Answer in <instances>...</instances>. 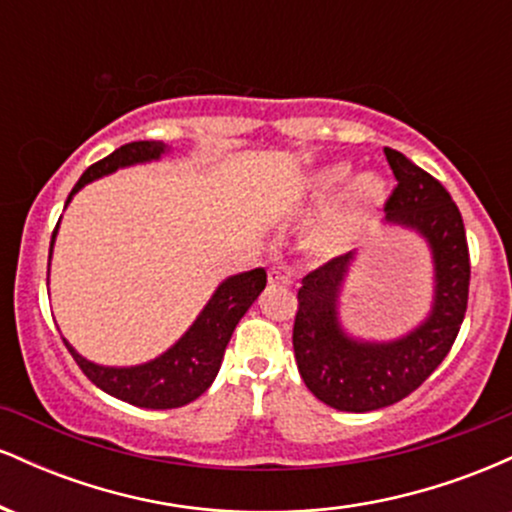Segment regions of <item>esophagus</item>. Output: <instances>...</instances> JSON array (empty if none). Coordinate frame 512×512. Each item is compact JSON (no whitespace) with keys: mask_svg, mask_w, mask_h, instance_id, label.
<instances>
[{"mask_svg":"<svg viewBox=\"0 0 512 512\" xmlns=\"http://www.w3.org/2000/svg\"><path fill=\"white\" fill-rule=\"evenodd\" d=\"M269 284H272V286H289L291 284V274L284 272V269H272V272H269Z\"/></svg>","mask_w":512,"mask_h":512,"instance_id":"obj_1","label":"esophagus"}]
</instances>
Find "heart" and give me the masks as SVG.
<instances>
[{
    "instance_id": "b5f03b06",
    "label": "heart",
    "mask_w": 512,
    "mask_h": 512,
    "mask_svg": "<svg viewBox=\"0 0 512 512\" xmlns=\"http://www.w3.org/2000/svg\"><path fill=\"white\" fill-rule=\"evenodd\" d=\"M339 189L343 192L339 193ZM383 199L385 185L378 175L363 173L351 180V168L344 163L315 170L305 185L303 204L305 207L330 204L308 228L305 245L317 257L342 255L366 233Z\"/></svg>"
}]
</instances>
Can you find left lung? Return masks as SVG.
<instances>
[{
    "label": "left lung",
    "mask_w": 512,
    "mask_h": 512,
    "mask_svg": "<svg viewBox=\"0 0 512 512\" xmlns=\"http://www.w3.org/2000/svg\"><path fill=\"white\" fill-rule=\"evenodd\" d=\"M397 187L385 221L411 228L433 255V305L419 327L392 342H363L339 322V293L356 252L303 276L293 322V351L305 387L339 411L390 407L416 390L455 344L467 313L469 248L462 214L440 182L395 149H385Z\"/></svg>",
    "instance_id": "left-lung-1"
}]
</instances>
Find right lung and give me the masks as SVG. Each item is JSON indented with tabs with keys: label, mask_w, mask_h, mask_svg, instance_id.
Here are the masks:
<instances>
[{
	"label": "right lung",
	"mask_w": 512,
	"mask_h": 512,
	"mask_svg": "<svg viewBox=\"0 0 512 512\" xmlns=\"http://www.w3.org/2000/svg\"><path fill=\"white\" fill-rule=\"evenodd\" d=\"M166 151L168 146L163 142H132L120 146L113 154L105 156L103 161L86 168V173L74 185L72 195L67 197V204L88 182L115 173L117 168L158 161ZM57 228H60V223H57ZM57 228L52 231L50 257ZM264 286H267V272L262 267L228 276L226 281H221L214 296L209 298V303L204 305L197 320L192 322L190 330L182 334L166 354L149 363H142V366H98V363L76 354V349L67 339H64V344H67L69 354L74 356L76 366L84 370L86 378L108 395L142 409L182 407V404L195 402L214 383L233 330H236L240 317L248 313L250 305L257 301Z\"/></svg>",
	"instance_id": "add662e5"
}]
</instances>
